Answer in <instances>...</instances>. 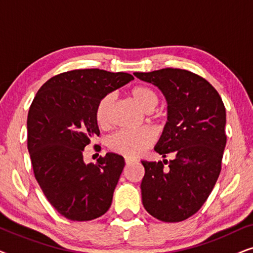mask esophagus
<instances>
[{
  "label": "esophagus",
  "mask_w": 253,
  "mask_h": 253,
  "mask_svg": "<svg viewBox=\"0 0 253 253\" xmlns=\"http://www.w3.org/2000/svg\"><path fill=\"white\" fill-rule=\"evenodd\" d=\"M136 161H137L136 159H132V158H126V166L132 165V164H134V162H136Z\"/></svg>",
  "instance_id": "1"
}]
</instances>
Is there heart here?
Returning a JSON list of instances; mask_svg holds the SVG:
<instances>
[{"label": "heart", "mask_w": 253, "mask_h": 253, "mask_svg": "<svg viewBox=\"0 0 253 253\" xmlns=\"http://www.w3.org/2000/svg\"><path fill=\"white\" fill-rule=\"evenodd\" d=\"M130 98L145 113H150L159 103V95L153 88L145 85H136L129 89ZM113 94L102 95L95 107V121L101 129H109L112 126ZM153 120L160 122L161 114H154ZM154 143V133L150 129H140L137 131L122 130L114 133L108 140L109 150L123 157L134 158L144 153Z\"/></svg>", "instance_id": "1"}]
</instances>
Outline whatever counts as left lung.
I'll return each instance as SVG.
<instances>
[{"instance_id": "left-lung-1", "label": "left lung", "mask_w": 253, "mask_h": 253, "mask_svg": "<svg viewBox=\"0 0 253 253\" xmlns=\"http://www.w3.org/2000/svg\"><path fill=\"white\" fill-rule=\"evenodd\" d=\"M134 76L158 86L167 99L168 122L154 150L164 158L174 157L169 162L141 161L143 205L155 219L181 222L198 212L220 175L227 141L226 108L205 78L184 69Z\"/></svg>"}]
</instances>
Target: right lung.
Listing matches in <instances>:
<instances>
[{
  "label": "right lung",
  "instance_id": "right-lung-1",
  "mask_svg": "<svg viewBox=\"0 0 253 253\" xmlns=\"http://www.w3.org/2000/svg\"><path fill=\"white\" fill-rule=\"evenodd\" d=\"M132 79L126 72L100 69L62 72L48 79L31 103L27 148L34 177L51 206L69 220L96 219L112 205L123 157L107 153L86 165L83 153L100 134L94 116L100 98Z\"/></svg>",
  "mask_w": 253,
  "mask_h": 253
}]
</instances>
